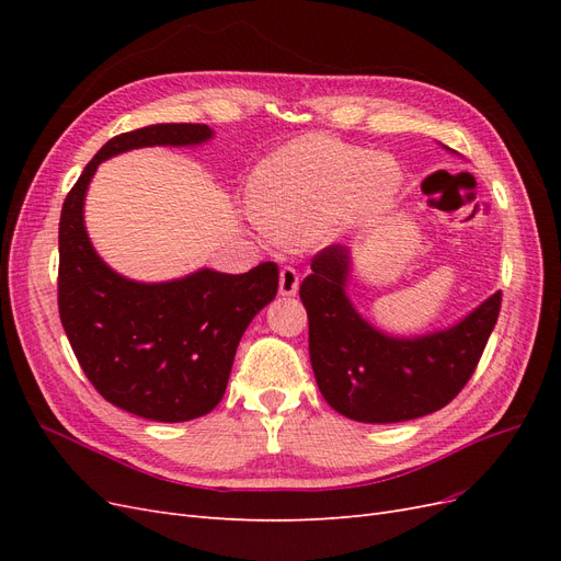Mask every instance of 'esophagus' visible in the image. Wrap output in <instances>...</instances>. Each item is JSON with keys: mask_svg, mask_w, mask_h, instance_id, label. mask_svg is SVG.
Listing matches in <instances>:
<instances>
[{"mask_svg": "<svg viewBox=\"0 0 561 561\" xmlns=\"http://www.w3.org/2000/svg\"><path fill=\"white\" fill-rule=\"evenodd\" d=\"M278 287H280V295H283V297L297 295V290H299V274H297V268H293V266L280 268V283H278Z\"/></svg>", "mask_w": 561, "mask_h": 561, "instance_id": "34e87169", "label": "esophagus"}]
</instances>
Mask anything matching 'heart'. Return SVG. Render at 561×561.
Masks as SVG:
<instances>
[{
  "label": "heart",
  "instance_id": "b5f03b06",
  "mask_svg": "<svg viewBox=\"0 0 561 561\" xmlns=\"http://www.w3.org/2000/svg\"><path fill=\"white\" fill-rule=\"evenodd\" d=\"M400 186L402 171L390 157L304 135L257 165L248 217L268 243L304 245L381 215Z\"/></svg>",
  "mask_w": 561,
  "mask_h": 561
}]
</instances>
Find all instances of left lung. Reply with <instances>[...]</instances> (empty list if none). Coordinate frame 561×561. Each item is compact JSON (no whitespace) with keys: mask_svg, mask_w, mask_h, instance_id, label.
Wrapping results in <instances>:
<instances>
[{"mask_svg":"<svg viewBox=\"0 0 561 561\" xmlns=\"http://www.w3.org/2000/svg\"><path fill=\"white\" fill-rule=\"evenodd\" d=\"M311 271L299 297L309 313L313 375L332 410L363 423H398L443 410L461 393L499 320L501 293L451 328L393 336L371 325L348 299L346 245L318 252Z\"/></svg>","mask_w":561,"mask_h":561,"instance_id":"8db88e82","label":"left lung"}]
</instances>
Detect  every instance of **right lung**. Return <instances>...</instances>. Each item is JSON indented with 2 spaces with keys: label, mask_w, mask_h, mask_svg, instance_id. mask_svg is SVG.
I'll return each mask as SVG.
<instances>
[{
  "label": "right lung",
  "mask_w": 561,
  "mask_h": 561,
  "mask_svg": "<svg viewBox=\"0 0 561 561\" xmlns=\"http://www.w3.org/2000/svg\"><path fill=\"white\" fill-rule=\"evenodd\" d=\"M206 124H154L112 138L67 194L58 229V309L83 375L107 402L163 423L192 421L222 400L233 355L250 320L278 293V266L248 274H194L140 283L95 252L83 201L98 165L140 147H194L213 138Z\"/></svg>",
  "instance_id": "add662e5"
}]
</instances>
